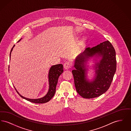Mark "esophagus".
I'll return each instance as SVG.
<instances>
[{"mask_svg": "<svg viewBox=\"0 0 131 131\" xmlns=\"http://www.w3.org/2000/svg\"><path fill=\"white\" fill-rule=\"evenodd\" d=\"M63 67L65 70H68L71 67V64L68 62H66L64 64Z\"/></svg>", "mask_w": 131, "mask_h": 131, "instance_id": "esophagus-1", "label": "esophagus"}]
</instances>
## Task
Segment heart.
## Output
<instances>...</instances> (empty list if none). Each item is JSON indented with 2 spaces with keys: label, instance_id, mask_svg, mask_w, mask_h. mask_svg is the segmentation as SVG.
I'll use <instances>...</instances> for the list:
<instances>
[{
  "label": "heart",
  "instance_id": "b5f03b06",
  "mask_svg": "<svg viewBox=\"0 0 131 131\" xmlns=\"http://www.w3.org/2000/svg\"><path fill=\"white\" fill-rule=\"evenodd\" d=\"M85 41H86L85 38H83L81 39V40L80 41V42L79 43V44L78 45V46H77V50H80L81 48L83 46V45H84V43H85Z\"/></svg>",
  "mask_w": 131,
  "mask_h": 131
}]
</instances>
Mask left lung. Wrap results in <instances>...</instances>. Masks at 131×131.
<instances>
[{"instance_id": "1", "label": "left lung", "mask_w": 131, "mask_h": 131, "mask_svg": "<svg viewBox=\"0 0 131 131\" xmlns=\"http://www.w3.org/2000/svg\"><path fill=\"white\" fill-rule=\"evenodd\" d=\"M92 58L96 61L95 74L93 80H90L87 77V64ZM74 67L72 72L77 92L86 99L99 97L108 89L116 72L115 50L108 41L87 48L75 58Z\"/></svg>"}]
</instances>
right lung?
Wrapping results in <instances>:
<instances>
[{"instance_id": "right-lung-1", "label": "right lung", "mask_w": 131, "mask_h": 131, "mask_svg": "<svg viewBox=\"0 0 131 131\" xmlns=\"http://www.w3.org/2000/svg\"><path fill=\"white\" fill-rule=\"evenodd\" d=\"M21 38L19 40L18 42L21 40ZM15 45L13 46L10 54V59L11 57V52L13 50V48L14 47ZM63 72V67L62 64H57L55 65L52 66L49 70V75H48V78H49V90L48 91V93L47 94L42 98H39V99H29L25 98V97L21 96L20 94L19 93L18 91L16 90V88L15 87V89L16 90L17 93L19 94V95L23 99H25L26 100L29 101L33 103H36V104H43L47 102H48L51 100V99L53 97L54 95V94L56 93V87L58 78ZM15 87V86H14Z\"/></svg>"}]
</instances>
